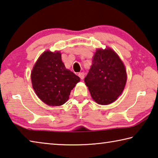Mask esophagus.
<instances>
[{
	"mask_svg": "<svg viewBox=\"0 0 158 158\" xmlns=\"http://www.w3.org/2000/svg\"><path fill=\"white\" fill-rule=\"evenodd\" d=\"M78 75L80 77V79H82V80L84 79V73H79Z\"/></svg>",
	"mask_w": 158,
	"mask_h": 158,
	"instance_id": "1",
	"label": "esophagus"
}]
</instances>
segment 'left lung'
I'll use <instances>...</instances> for the list:
<instances>
[{
  "instance_id": "left-lung-1",
  "label": "left lung",
  "mask_w": 158,
  "mask_h": 158,
  "mask_svg": "<svg viewBox=\"0 0 158 158\" xmlns=\"http://www.w3.org/2000/svg\"><path fill=\"white\" fill-rule=\"evenodd\" d=\"M84 82L96 103L107 105L122 94L127 82V72L119 56L110 47L99 48Z\"/></svg>"
}]
</instances>
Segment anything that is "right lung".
Instances as JSON below:
<instances>
[{
	"mask_svg": "<svg viewBox=\"0 0 158 158\" xmlns=\"http://www.w3.org/2000/svg\"><path fill=\"white\" fill-rule=\"evenodd\" d=\"M32 86L40 100L52 106L68 100L71 90L80 78L67 69L59 51L44 52L35 63L31 74Z\"/></svg>",
	"mask_w": 158,
	"mask_h": 158,
	"instance_id": "obj_1",
	"label": "right lung"
}]
</instances>
